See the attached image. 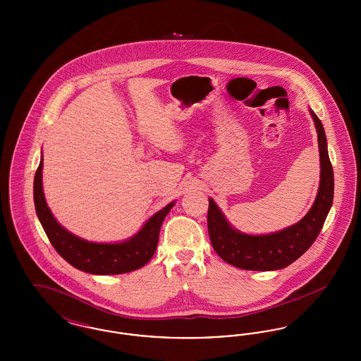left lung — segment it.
Here are the masks:
<instances>
[{"instance_id":"8db88e82","label":"left lung","mask_w":361,"mask_h":361,"mask_svg":"<svg viewBox=\"0 0 361 361\" xmlns=\"http://www.w3.org/2000/svg\"><path fill=\"white\" fill-rule=\"evenodd\" d=\"M318 134L321 177L318 193L309 212L298 222L269 234H246L233 227L221 208L208 199V234L218 256L246 271H277L288 267L317 240L333 204L334 174L327 153L325 130L318 116L309 109Z\"/></svg>"}]
</instances>
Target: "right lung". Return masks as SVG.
Instances as JSON below:
<instances>
[{"label": "right lung", "mask_w": 361, "mask_h": 361, "mask_svg": "<svg viewBox=\"0 0 361 361\" xmlns=\"http://www.w3.org/2000/svg\"><path fill=\"white\" fill-rule=\"evenodd\" d=\"M43 155L35 173L34 202L36 215L54 249L74 268L92 275H121L137 271L154 256L164 219L176 202L152 215L137 234L121 242H92L70 233L55 219L43 192Z\"/></svg>", "instance_id": "obj_1"}]
</instances>
